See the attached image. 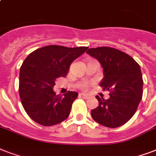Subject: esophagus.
Segmentation results:
<instances>
[{"instance_id":"1","label":"esophagus","mask_w":156,"mask_h":156,"mask_svg":"<svg viewBox=\"0 0 156 156\" xmlns=\"http://www.w3.org/2000/svg\"><path fill=\"white\" fill-rule=\"evenodd\" d=\"M81 95H82V96H83L84 99H86V100H87V99H88V95H87V94H85V93H82V94H81Z\"/></svg>"}]
</instances>
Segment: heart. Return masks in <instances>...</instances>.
I'll return each mask as SVG.
<instances>
[{
  "label": "heart",
  "instance_id": "obj_1",
  "mask_svg": "<svg viewBox=\"0 0 156 156\" xmlns=\"http://www.w3.org/2000/svg\"><path fill=\"white\" fill-rule=\"evenodd\" d=\"M89 82H83V83H81L80 84H79V87H80L81 88H83V89H84V90H86V89H87L88 87H89Z\"/></svg>",
  "mask_w": 156,
  "mask_h": 156
}]
</instances>
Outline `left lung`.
<instances>
[{"label":"left lung","mask_w":156,"mask_h":156,"mask_svg":"<svg viewBox=\"0 0 156 156\" xmlns=\"http://www.w3.org/2000/svg\"><path fill=\"white\" fill-rule=\"evenodd\" d=\"M87 53L101 64L104 78L100 87L110 95L108 100L96 95L99 106L91 110L92 118L108 128L123 126L134 115L143 97L140 66L129 55L113 48H89Z\"/></svg>","instance_id":"1"}]
</instances>
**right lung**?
<instances>
[{
  "instance_id": "obj_1",
  "label": "right lung",
  "mask_w": 156,
  "mask_h": 156,
  "mask_svg": "<svg viewBox=\"0 0 156 156\" xmlns=\"http://www.w3.org/2000/svg\"><path fill=\"white\" fill-rule=\"evenodd\" d=\"M87 47L67 48L48 45L30 53L19 73V96L23 108L36 123L52 126L65 121L77 99L76 91L61 96L52 90L60 77H66L71 63Z\"/></svg>"
}]
</instances>
